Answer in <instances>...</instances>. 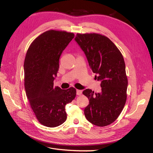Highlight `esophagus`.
<instances>
[{"instance_id": "34e87169", "label": "esophagus", "mask_w": 153, "mask_h": 153, "mask_svg": "<svg viewBox=\"0 0 153 153\" xmlns=\"http://www.w3.org/2000/svg\"><path fill=\"white\" fill-rule=\"evenodd\" d=\"M82 93V91H81V90H77L76 91V94L77 95H81Z\"/></svg>"}]
</instances>
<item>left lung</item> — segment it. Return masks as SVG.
<instances>
[{"instance_id":"1","label":"left lung","mask_w":153,"mask_h":153,"mask_svg":"<svg viewBox=\"0 0 153 153\" xmlns=\"http://www.w3.org/2000/svg\"><path fill=\"white\" fill-rule=\"evenodd\" d=\"M76 42L84 52L90 68L101 81L102 91L87 89L82 94L89 100L84 109L87 120L105 126L114 122L125 105L128 79L123 55L107 36L99 33H77Z\"/></svg>"}]
</instances>
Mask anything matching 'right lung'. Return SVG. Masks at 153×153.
Listing matches in <instances>:
<instances>
[{"instance_id":"1","label":"right lung","mask_w":153,"mask_h":153,"mask_svg":"<svg viewBox=\"0 0 153 153\" xmlns=\"http://www.w3.org/2000/svg\"><path fill=\"white\" fill-rule=\"evenodd\" d=\"M74 38L66 31L50 30L36 38L30 45L24 62V85L36 118L47 127L61 125L67 119L65 106L74 99V87L63 90L54 86L60 56Z\"/></svg>"}]
</instances>
